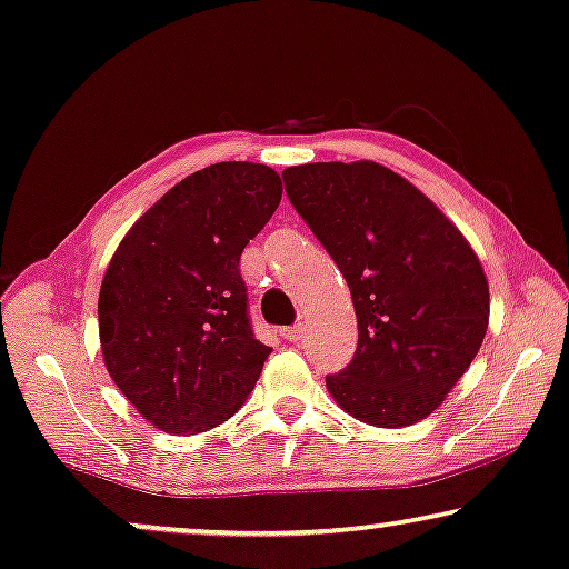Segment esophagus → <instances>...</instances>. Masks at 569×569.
Returning a JSON list of instances; mask_svg holds the SVG:
<instances>
[{
  "label": "esophagus",
  "mask_w": 569,
  "mask_h": 569,
  "mask_svg": "<svg viewBox=\"0 0 569 569\" xmlns=\"http://www.w3.org/2000/svg\"><path fill=\"white\" fill-rule=\"evenodd\" d=\"M281 335H283V340H288V342H296V340H301L303 330H301V325H293V327H283Z\"/></svg>",
  "instance_id": "obj_1"
}]
</instances>
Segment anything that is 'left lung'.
I'll return each mask as SVG.
<instances>
[{
    "mask_svg": "<svg viewBox=\"0 0 569 569\" xmlns=\"http://www.w3.org/2000/svg\"><path fill=\"white\" fill-rule=\"evenodd\" d=\"M288 201L353 296L358 348L327 389L379 428L428 418L490 322V286L467 239L412 182L376 162L283 170Z\"/></svg>",
    "mask_w": 569,
    "mask_h": 569,
    "instance_id": "obj_1",
    "label": "left lung"
}]
</instances>
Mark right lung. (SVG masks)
Returning <instances> with one entry per match:
<instances>
[{
  "mask_svg": "<svg viewBox=\"0 0 569 569\" xmlns=\"http://www.w3.org/2000/svg\"><path fill=\"white\" fill-rule=\"evenodd\" d=\"M276 170L203 167L128 229L100 286L106 368L143 420L193 436L229 420L270 348L254 338L239 258L281 203Z\"/></svg>",
  "mask_w": 569,
  "mask_h": 569,
  "instance_id": "1",
  "label": "right lung"
}]
</instances>
